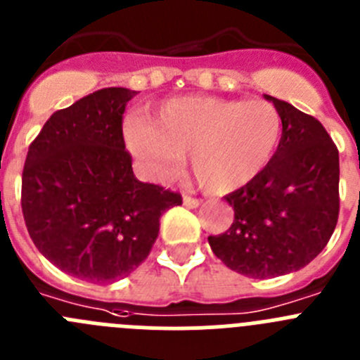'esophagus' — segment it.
<instances>
[{
  "mask_svg": "<svg viewBox=\"0 0 360 360\" xmlns=\"http://www.w3.org/2000/svg\"><path fill=\"white\" fill-rule=\"evenodd\" d=\"M202 200H198V198L193 196H184V205L189 207V209H198V207L202 205Z\"/></svg>",
  "mask_w": 360,
  "mask_h": 360,
  "instance_id": "obj_1",
  "label": "esophagus"
}]
</instances>
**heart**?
<instances>
[{"label": "heart", "mask_w": 360, "mask_h": 360, "mask_svg": "<svg viewBox=\"0 0 360 360\" xmlns=\"http://www.w3.org/2000/svg\"><path fill=\"white\" fill-rule=\"evenodd\" d=\"M282 137V117L264 100L173 98L150 123H131L127 144L148 176L166 182L191 153L198 182L214 194L252 184L269 166Z\"/></svg>", "instance_id": "b5f03b06"}]
</instances>
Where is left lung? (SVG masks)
<instances>
[{
	"mask_svg": "<svg viewBox=\"0 0 360 360\" xmlns=\"http://www.w3.org/2000/svg\"><path fill=\"white\" fill-rule=\"evenodd\" d=\"M282 117V137L262 174L226 194L233 223L210 236L214 255L250 278L305 268L321 253L339 216V151L323 124L264 94Z\"/></svg>",
	"mask_w": 360,
	"mask_h": 360,
	"instance_id": "obj_1",
	"label": "left lung"
}]
</instances>
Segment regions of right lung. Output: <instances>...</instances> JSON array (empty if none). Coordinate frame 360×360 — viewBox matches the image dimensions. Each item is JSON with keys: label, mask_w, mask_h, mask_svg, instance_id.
Masks as SVG:
<instances>
[{"label": "right lung", "mask_w": 360, "mask_h": 360, "mask_svg": "<svg viewBox=\"0 0 360 360\" xmlns=\"http://www.w3.org/2000/svg\"><path fill=\"white\" fill-rule=\"evenodd\" d=\"M137 92L108 87L57 110L30 144L21 207L39 252L92 283L139 268L157 240L160 216L182 196L139 182L124 150L123 114Z\"/></svg>", "instance_id": "1"}]
</instances>
